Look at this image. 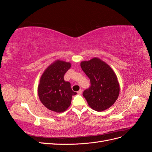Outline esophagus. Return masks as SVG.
<instances>
[{"label":"esophagus","mask_w":152,"mask_h":152,"mask_svg":"<svg viewBox=\"0 0 152 152\" xmlns=\"http://www.w3.org/2000/svg\"><path fill=\"white\" fill-rule=\"evenodd\" d=\"M77 93H78V94H79V95L82 94V89H80L79 91L77 92Z\"/></svg>","instance_id":"obj_1"}]
</instances>
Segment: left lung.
Returning a JSON list of instances; mask_svg holds the SVG:
<instances>
[{
    "mask_svg": "<svg viewBox=\"0 0 152 152\" xmlns=\"http://www.w3.org/2000/svg\"><path fill=\"white\" fill-rule=\"evenodd\" d=\"M80 66L90 79L91 86L83 93L89 107L97 112L109 108L116 102L120 92L115 73L98 58L82 61Z\"/></svg>",
    "mask_w": 152,
    "mask_h": 152,
    "instance_id": "left-lung-1",
    "label": "left lung"
}]
</instances>
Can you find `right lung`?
Listing matches in <instances>:
<instances>
[{
	"label": "right lung",
	"mask_w": 152,
	"mask_h": 152,
	"mask_svg": "<svg viewBox=\"0 0 152 152\" xmlns=\"http://www.w3.org/2000/svg\"><path fill=\"white\" fill-rule=\"evenodd\" d=\"M70 63L57 60L49 65L42 75L38 86L39 97L48 109L61 113L70 107L72 96L77 94L69 82L64 80Z\"/></svg>",
	"instance_id": "obj_1"
}]
</instances>
